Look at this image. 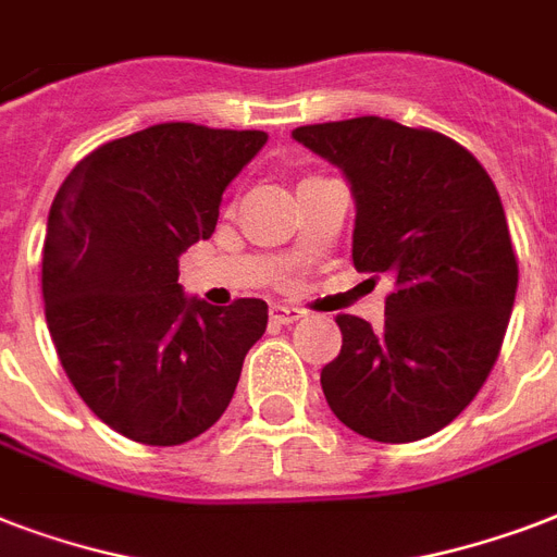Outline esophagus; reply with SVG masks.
Instances as JSON below:
<instances>
[{"label":"esophagus","mask_w":557,"mask_h":557,"mask_svg":"<svg viewBox=\"0 0 557 557\" xmlns=\"http://www.w3.org/2000/svg\"><path fill=\"white\" fill-rule=\"evenodd\" d=\"M304 314V309H297V306H271V321L283 323V326L300 321Z\"/></svg>","instance_id":"obj_1"}]
</instances>
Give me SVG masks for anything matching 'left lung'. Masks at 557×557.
Instances as JSON below:
<instances>
[{
    "instance_id": "obj_1",
    "label": "left lung",
    "mask_w": 557,
    "mask_h": 557,
    "mask_svg": "<svg viewBox=\"0 0 557 557\" xmlns=\"http://www.w3.org/2000/svg\"><path fill=\"white\" fill-rule=\"evenodd\" d=\"M292 135L347 173L356 269L393 280L384 330L335 318L344 344L323 396L367 440H424L474 401L509 326L518 257L497 187L462 144L424 126L364 115Z\"/></svg>"
}]
</instances>
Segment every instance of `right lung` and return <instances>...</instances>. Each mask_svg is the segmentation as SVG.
<instances>
[{
    "mask_svg": "<svg viewBox=\"0 0 557 557\" xmlns=\"http://www.w3.org/2000/svg\"><path fill=\"white\" fill-rule=\"evenodd\" d=\"M260 129L156 124L91 150L48 213L42 300L77 396L141 445H182L225 413L269 306L187 300L178 253L208 239Z\"/></svg>",
    "mask_w": 557,
    "mask_h": 557,
    "instance_id": "right-lung-1",
    "label": "right lung"
}]
</instances>
